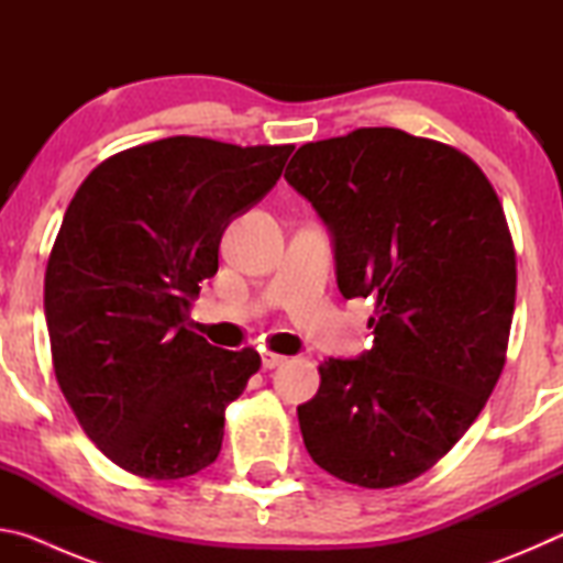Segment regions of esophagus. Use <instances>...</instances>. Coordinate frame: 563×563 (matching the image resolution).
I'll list each match as a JSON object with an SVG mask.
<instances>
[{"mask_svg":"<svg viewBox=\"0 0 563 563\" xmlns=\"http://www.w3.org/2000/svg\"><path fill=\"white\" fill-rule=\"evenodd\" d=\"M285 357L283 355H275V352H263V367L265 369H275L278 365H283Z\"/></svg>","mask_w":563,"mask_h":563,"instance_id":"1","label":"esophagus"}]
</instances>
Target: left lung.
<instances>
[{
  "label": "left lung",
  "mask_w": 563,
  "mask_h": 563,
  "mask_svg": "<svg viewBox=\"0 0 563 563\" xmlns=\"http://www.w3.org/2000/svg\"><path fill=\"white\" fill-rule=\"evenodd\" d=\"M285 180L332 233L342 298L375 300V345L322 362L298 407L305 450L347 484L399 487L462 440L507 362V216L470 156L387 126L300 146Z\"/></svg>",
  "instance_id": "left-lung-1"
}]
</instances>
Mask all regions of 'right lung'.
Here are the masks:
<instances>
[{
	"label": "right lung",
	"instance_id": "obj_1",
	"mask_svg": "<svg viewBox=\"0 0 563 563\" xmlns=\"http://www.w3.org/2000/svg\"><path fill=\"white\" fill-rule=\"evenodd\" d=\"M292 148L161 139L103 161L66 208L44 278L54 375L121 470L168 482L221 452L225 407L261 355L190 330V302L228 223L278 184Z\"/></svg>",
	"mask_w": 563,
	"mask_h": 563
}]
</instances>
